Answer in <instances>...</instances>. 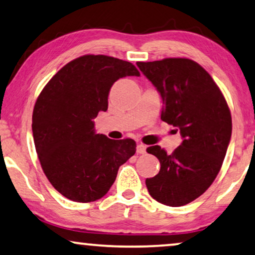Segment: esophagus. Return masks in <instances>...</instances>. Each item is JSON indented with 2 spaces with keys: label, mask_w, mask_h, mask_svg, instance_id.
<instances>
[{
  "label": "esophagus",
  "mask_w": 255,
  "mask_h": 255,
  "mask_svg": "<svg viewBox=\"0 0 255 255\" xmlns=\"http://www.w3.org/2000/svg\"><path fill=\"white\" fill-rule=\"evenodd\" d=\"M146 152V146L144 144H138L137 145V153L138 154H144Z\"/></svg>",
  "instance_id": "esophagus-1"
}]
</instances>
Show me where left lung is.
<instances>
[{"label":"left lung","instance_id":"obj_1","mask_svg":"<svg viewBox=\"0 0 255 255\" xmlns=\"http://www.w3.org/2000/svg\"><path fill=\"white\" fill-rule=\"evenodd\" d=\"M137 66L162 97L161 120L183 138L172 154L158 145L147 147L161 167L146 179V187L160 203L186 205L200 197L221 170L231 139L230 108L214 79L196 61L166 58L138 61Z\"/></svg>","mask_w":255,"mask_h":255}]
</instances>
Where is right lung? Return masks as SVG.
Wrapping results in <instances>:
<instances>
[{
	"instance_id": "add662e5",
	"label": "right lung",
	"mask_w": 255,
	"mask_h": 255,
	"mask_svg": "<svg viewBox=\"0 0 255 255\" xmlns=\"http://www.w3.org/2000/svg\"><path fill=\"white\" fill-rule=\"evenodd\" d=\"M139 75L128 61L86 54L65 65L38 96L32 114L38 158L52 186L68 200H100L120 166L135 153L133 139L95 133L93 120L107 111L108 95L118 79Z\"/></svg>"
}]
</instances>
